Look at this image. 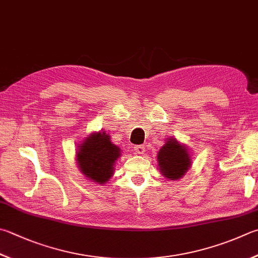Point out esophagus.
I'll list each match as a JSON object with an SVG mask.
<instances>
[{
  "instance_id": "34e87169",
  "label": "esophagus",
  "mask_w": 258,
  "mask_h": 258,
  "mask_svg": "<svg viewBox=\"0 0 258 258\" xmlns=\"http://www.w3.org/2000/svg\"><path fill=\"white\" fill-rule=\"evenodd\" d=\"M134 153L136 155H143L145 153V146H136V147H134Z\"/></svg>"
}]
</instances>
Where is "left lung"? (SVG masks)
Returning <instances> with one entry per match:
<instances>
[{
    "instance_id": "1",
    "label": "left lung",
    "mask_w": 258,
    "mask_h": 258,
    "mask_svg": "<svg viewBox=\"0 0 258 258\" xmlns=\"http://www.w3.org/2000/svg\"><path fill=\"white\" fill-rule=\"evenodd\" d=\"M157 159L163 176L172 181L183 177L192 163L187 148L175 138H167L166 143L159 149Z\"/></svg>"
}]
</instances>
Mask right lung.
I'll return each instance as SVG.
<instances>
[{"mask_svg":"<svg viewBox=\"0 0 258 258\" xmlns=\"http://www.w3.org/2000/svg\"><path fill=\"white\" fill-rule=\"evenodd\" d=\"M121 156L120 148L111 143L110 136L93 133L79 146L76 160L80 171L98 184H105L113 174L114 164Z\"/></svg>","mask_w":258,"mask_h":258,"instance_id":"right-lung-1","label":"right lung"}]
</instances>
